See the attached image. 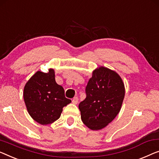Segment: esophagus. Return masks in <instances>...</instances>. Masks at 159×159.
<instances>
[{"label":"esophagus","mask_w":159,"mask_h":159,"mask_svg":"<svg viewBox=\"0 0 159 159\" xmlns=\"http://www.w3.org/2000/svg\"><path fill=\"white\" fill-rule=\"evenodd\" d=\"M77 102H78V98L77 97H75L72 100V103L75 105H77Z\"/></svg>","instance_id":"esophagus-1"}]
</instances>
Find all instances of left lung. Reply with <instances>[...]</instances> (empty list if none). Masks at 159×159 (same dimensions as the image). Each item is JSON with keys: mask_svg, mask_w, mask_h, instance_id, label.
<instances>
[{"mask_svg": "<svg viewBox=\"0 0 159 159\" xmlns=\"http://www.w3.org/2000/svg\"><path fill=\"white\" fill-rule=\"evenodd\" d=\"M85 91L86 98L79 105L82 120L89 129H102L121 109L125 97L123 80L115 71L100 66L93 72Z\"/></svg>", "mask_w": 159, "mask_h": 159, "instance_id": "1", "label": "left lung"}]
</instances>
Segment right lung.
<instances>
[{
	"mask_svg": "<svg viewBox=\"0 0 159 159\" xmlns=\"http://www.w3.org/2000/svg\"><path fill=\"white\" fill-rule=\"evenodd\" d=\"M24 99L27 111L41 125H48L60 118L63 107L72 102L65 98L64 88L55 81V72L37 71L24 86Z\"/></svg>",
	"mask_w": 159,
	"mask_h": 159,
	"instance_id": "1",
	"label": "right lung"
}]
</instances>
